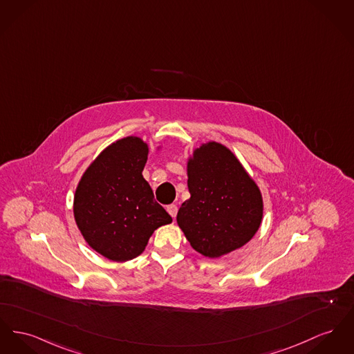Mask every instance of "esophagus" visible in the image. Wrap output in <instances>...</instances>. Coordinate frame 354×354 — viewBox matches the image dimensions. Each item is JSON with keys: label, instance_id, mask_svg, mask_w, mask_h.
<instances>
[{"label": "esophagus", "instance_id": "obj_1", "mask_svg": "<svg viewBox=\"0 0 354 354\" xmlns=\"http://www.w3.org/2000/svg\"><path fill=\"white\" fill-rule=\"evenodd\" d=\"M167 211H168V214L175 219L176 214H178V206H176V205H169V206L167 207Z\"/></svg>", "mask_w": 354, "mask_h": 354}]
</instances>
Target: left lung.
<instances>
[{"label":"left lung","instance_id":"obj_1","mask_svg":"<svg viewBox=\"0 0 354 354\" xmlns=\"http://www.w3.org/2000/svg\"><path fill=\"white\" fill-rule=\"evenodd\" d=\"M187 175L191 198L176 221L192 249L218 258L246 245L259 229L263 203L234 153L219 143H206L188 160Z\"/></svg>","mask_w":354,"mask_h":354}]
</instances>
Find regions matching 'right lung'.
<instances>
[{"label":"right lung","instance_id":"right-lung-1","mask_svg":"<svg viewBox=\"0 0 354 354\" xmlns=\"http://www.w3.org/2000/svg\"><path fill=\"white\" fill-rule=\"evenodd\" d=\"M148 147L128 136L106 147L77 186L73 212L88 245L111 261L136 258L158 227L172 222L143 178Z\"/></svg>","mask_w":354,"mask_h":354}]
</instances>
